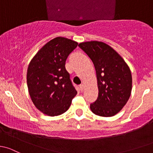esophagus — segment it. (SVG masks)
Segmentation results:
<instances>
[{"label": "esophagus", "mask_w": 153, "mask_h": 153, "mask_svg": "<svg viewBox=\"0 0 153 153\" xmlns=\"http://www.w3.org/2000/svg\"><path fill=\"white\" fill-rule=\"evenodd\" d=\"M84 87H85L84 84H81V85H79V88H80V90H81L82 91L83 90H84Z\"/></svg>", "instance_id": "1"}]
</instances>
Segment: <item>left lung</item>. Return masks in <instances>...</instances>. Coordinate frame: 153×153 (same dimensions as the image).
<instances>
[{
    "instance_id": "obj_1",
    "label": "left lung",
    "mask_w": 153,
    "mask_h": 153,
    "mask_svg": "<svg viewBox=\"0 0 153 153\" xmlns=\"http://www.w3.org/2000/svg\"><path fill=\"white\" fill-rule=\"evenodd\" d=\"M79 46L91 58L97 74L99 94L96 102L90 105L91 111L103 117L115 116L131 95L130 68L119 53L105 42H83Z\"/></svg>"
}]
</instances>
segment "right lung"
Listing matches in <instances>:
<instances>
[{"mask_svg":"<svg viewBox=\"0 0 153 153\" xmlns=\"http://www.w3.org/2000/svg\"><path fill=\"white\" fill-rule=\"evenodd\" d=\"M78 42L62 37L52 39L37 51L27 69V86L34 106L49 116L68 111L77 92L65 69L68 56Z\"/></svg>","mask_w":153,"mask_h":153,"instance_id":"obj_1","label":"right lung"}]
</instances>
